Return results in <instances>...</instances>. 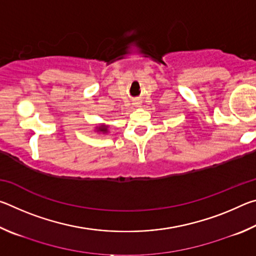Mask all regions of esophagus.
<instances>
[{
    "label": "esophagus",
    "mask_w": 256,
    "mask_h": 256,
    "mask_svg": "<svg viewBox=\"0 0 256 256\" xmlns=\"http://www.w3.org/2000/svg\"><path fill=\"white\" fill-rule=\"evenodd\" d=\"M134 105H136V107H140V102H136V104H134Z\"/></svg>",
    "instance_id": "1"
}]
</instances>
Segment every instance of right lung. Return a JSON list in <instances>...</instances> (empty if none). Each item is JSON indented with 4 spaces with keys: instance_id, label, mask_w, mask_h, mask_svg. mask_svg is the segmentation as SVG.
Segmentation results:
<instances>
[{
    "instance_id": "1",
    "label": "right lung",
    "mask_w": 256,
    "mask_h": 256,
    "mask_svg": "<svg viewBox=\"0 0 256 256\" xmlns=\"http://www.w3.org/2000/svg\"><path fill=\"white\" fill-rule=\"evenodd\" d=\"M108 128H110V125H107L105 123L102 124H98L96 128H94V131H96L97 133H102V134H106L110 132V130H108Z\"/></svg>"
}]
</instances>
